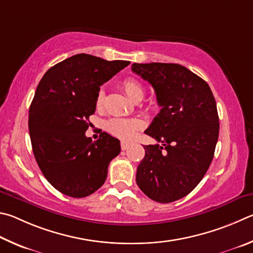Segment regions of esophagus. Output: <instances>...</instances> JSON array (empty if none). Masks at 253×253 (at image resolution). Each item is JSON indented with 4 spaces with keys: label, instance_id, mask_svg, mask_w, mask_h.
<instances>
[{
    "label": "esophagus",
    "instance_id": "1",
    "mask_svg": "<svg viewBox=\"0 0 253 253\" xmlns=\"http://www.w3.org/2000/svg\"><path fill=\"white\" fill-rule=\"evenodd\" d=\"M129 147H130V142H126V141H122V142H121V149L122 150L129 149Z\"/></svg>",
    "mask_w": 253,
    "mask_h": 253
}]
</instances>
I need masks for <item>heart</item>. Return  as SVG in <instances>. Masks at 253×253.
I'll list each match as a JSON object with an SVG mask.
<instances>
[{"label": "heart", "mask_w": 253, "mask_h": 253, "mask_svg": "<svg viewBox=\"0 0 253 253\" xmlns=\"http://www.w3.org/2000/svg\"><path fill=\"white\" fill-rule=\"evenodd\" d=\"M122 88L130 99L135 102L142 100L144 96V86L138 80L133 78H126L122 82ZM104 104V92L100 90L95 97L96 109H101ZM106 131L120 139L129 140L135 135L136 132L142 129L143 124L138 119H124V118H112L104 123Z\"/></svg>", "instance_id": "heart-1"}]
</instances>
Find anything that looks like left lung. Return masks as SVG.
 <instances>
[{"instance_id":"1","label":"left lung","mask_w":253,"mask_h":253,"mask_svg":"<svg viewBox=\"0 0 253 253\" xmlns=\"http://www.w3.org/2000/svg\"><path fill=\"white\" fill-rule=\"evenodd\" d=\"M132 71L151 84L161 106L144 131L158 143L143 147L136 183L153 201L173 202L197 187L213 159L219 136L214 96L205 80L180 64L133 63Z\"/></svg>"}]
</instances>
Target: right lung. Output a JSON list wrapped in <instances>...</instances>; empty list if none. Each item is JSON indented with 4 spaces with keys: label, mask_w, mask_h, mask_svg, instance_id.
<instances>
[{
    "label": "right lung",
    "mask_w": 253,
    "mask_h": 253,
    "mask_svg": "<svg viewBox=\"0 0 253 253\" xmlns=\"http://www.w3.org/2000/svg\"><path fill=\"white\" fill-rule=\"evenodd\" d=\"M129 64L81 53L52 66L39 83L29 113L31 143L43 175L65 196L100 189L121 151L118 139L103 132L93 142L85 131L100 86Z\"/></svg>",
    "instance_id": "1"
}]
</instances>
